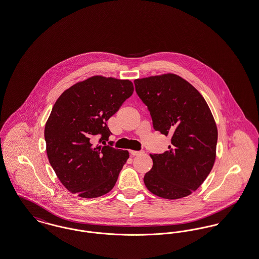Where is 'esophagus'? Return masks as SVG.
I'll return each mask as SVG.
<instances>
[{
    "label": "esophagus",
    "instance_id": "esophagus-1",
    "mask_svg": "<svg viewBox=\"0 0 259 259\" xmlns=\"http://www.w3.org/2000/svg\"><path fill=\"white\" fill-rule=\"evenodd\" d=\"M131 155L133 156H137V155H141L144 153V150H130Z\"/></svg>",
    "mask_w": 259,
    "mask_h": 259
}]
</instances>
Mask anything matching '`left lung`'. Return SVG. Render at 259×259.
Masks as SVG:
<instances>
[{"instance_id": "left-lung-1", "label": "left lung", "mask_w": 259, "mask_h": 259, "mask_svg": "<svg viewBox=\"0 0 259 259\" xmlns=\"http://www.w3.org/2000/svg\"><path fill=\"white\" fill-rule=\"evenodd\" d=\"M139 98L148 107L155 131L171 136L164 153L150 154L145 175L148 190L165 199L185 197L207 179L215 159L218 129L205 99L174 74L135 79Z\"/></svg>"}]
</instances>
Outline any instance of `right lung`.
Returning a JSON list of instances; mask_svg holds the SVG:
<instances>
[{
	"mask_svg": "<svg viewBox=\"0 0 259 259\" xmlns=\"http://www.w3.org/2000/svg\"><path fill=\"white\" fill-rule=\"evenodd\" d=\"M133 91L128 79L95 75L64 91L54 104L45 128L47 153L70 192L100 197L115 185L129 152L106 145L111 134L107 121Z\"/></svg>",
	"mask_w": 259,
	"mask_h": 259,
	"instance_id": "right-lung-1",
	"label": "right lung"
}]
</instances>
